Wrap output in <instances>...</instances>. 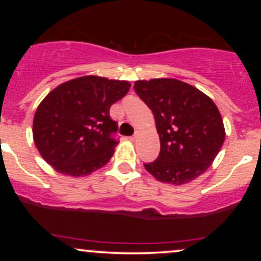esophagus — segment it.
I'll list each match as a JSON object with an SVG mask.
<instances>
[{
  "label": "esophagus",
  "instance_id": "1",
  "mask_svg": "<svg viewBox=\"0 0 261 261\" xmlns=\"http://www.w3.org/2000/svg\"><path fill=\"white\" fill-rule=\"evenodd\" d=\"M136 139H137L136 135H134V136H131V137H130V140H131V141H135Z\"/></svg>",
  "mask_w": 261,
  "mask_h": 261
}]
</instances>
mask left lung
<instances>
[{"label":"left lung","instance_id":"8db88e82","mask_svg":"<svg viewBox=\"0 0 261 261\" xmlns=\"http://www.w3.org/2000/svg\"><path fill=\"white\" fill-rule=\"evenodd\" d=\"M135 92L154 115L161 152L143 163L157 180L182 185L205 173L224 142L221 114L211 98L174 79L136 81Z\"/></svg>","mask_w":261,"mask_h":261}]
</instances>
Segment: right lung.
Segmentation results:
<instances>
[{
    "label": "right lung",
    "instance_id": "right-lung-1",
    "mask_svg": "<svg viewBox=\"0 0 261 261\" xmlns=\"http://www.w3.org/2000/svg\"><path fill=\"white\" fill-rule=\"evenodd\" d=\"M127 81L83 76L62 83L39 104L33 137L39 153L56 172L82 176L113 157L118 122L110 107L130 89Z\"/></svg>",
    "mask_w": 261,
    "mask_h": 261
}]
</instances>
